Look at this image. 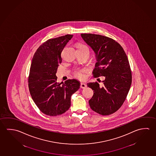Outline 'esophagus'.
Instances as JSON below:
<instances>
[{
    "mask_svg": "<svg viewBox=\"0 0 156 156\" xmlns=\"http://www.w3.org/2000/svg\"><path fill=\"white\" fill-rule=\"evenodd\" d=\"M87 87V84H85L84 83H82L80 84V87H81L82 89H84V88H85Z\"/></svg>",
    "mask_w": 156,
    "mask_h": 156,
    "instance_id": "34e87169",
    "label": "esophagus"
}]
</instances>
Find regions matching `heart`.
<instances>
[{
	"label": "heart",
	"instance_id": "1",
	"mask_svg": "<svg viewBox=\"0 0 156 156\" xmlns=\"http://www.w3.org/2000/svg\"><path fill=\"white\" fill-rule=\"evenodd\" d=\"M78 49H86L89 51V49L88 48L87 46L86 45H84V44H79L78 46ZM74 75L75 77L77 78L78 79H84L85 78L84 74V71L83 70H80V69H78L74 72Z\"/></svg>",
	"mask_w": 156,
	"mask_h": 156
}]
</instances>
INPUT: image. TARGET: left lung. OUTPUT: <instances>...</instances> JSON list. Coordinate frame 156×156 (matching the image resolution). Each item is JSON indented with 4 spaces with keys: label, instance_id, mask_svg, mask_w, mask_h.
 <instances>
[{
    "label": "left lung",
    "instance_id": "left-lung-1",
    "mask_svg": "<svg viewBox=\"0 0 156 156\" xmlns=\"http://www.w3.org/2000/svg\"><path fill=\"white\" fill-rule=\"evenodd\" d=\"M81 36L95 53L94 77H105L103 87L97 82L87 84L94 90L90 107L101 115H110L122 106L130 89L132 72L127 56L112 38L92 34H81Z\"/></svg>",
    "mask_w": 156,
    "mask_h": 156
}]
</instances>
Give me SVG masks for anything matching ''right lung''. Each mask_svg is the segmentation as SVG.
I'll return each instance as SVG.
<instances>
[{"mask_svg":"<svg viewBox=\"0 0 156 156\" xmlns=\"http://www.w3.org/2000/svg\"><path fill=\"white\" fill-rule=\"evenodd\" d=\"M73 35H66L49 39L34 55L28 78V86L34 102L46 115L57 116L71 106V97L80 87L76 79L56 82V71L62 62V52Z\"/></svg>","mask_w":156,"mask_h":156,"instance_id":"add662e5","label":"right lung"}]
</instances>
